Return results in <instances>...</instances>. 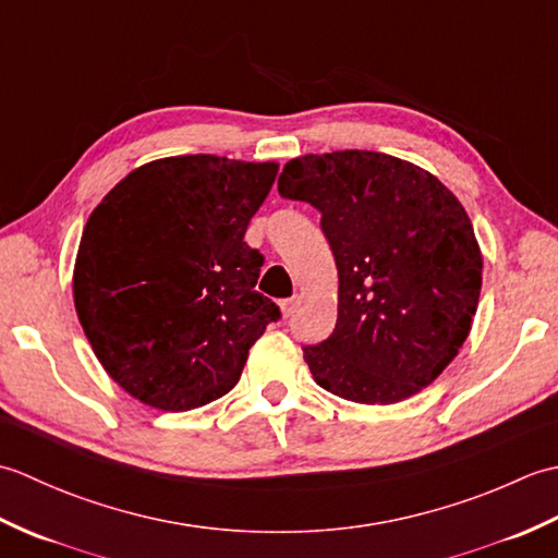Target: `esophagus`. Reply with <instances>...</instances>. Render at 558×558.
<instances>
[{"label":"esophagus","mask_w":558,"mask_h":558,"mask_svg":"<svg viewBox=\"0 0 558 558\" xmlns=\"http://www.w3.org/2000/svg\"><path fill=\"white\" fill-rule=\"evenodd\" d=\"M298 304H300V300L298 298H290V300H282L280 302V310H282V316H292L294 312H298Z\"/></svg>","instance_id":"esophagus-1"}]
</instances>
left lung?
Listing matches in <instances>:
<instances>
[{
  "mask_svg": "<svg viewBox=\"0 0 558 558\" xmlns=\"http://www.w3.org/2000/svg\"><path fill=\"white\" fill-rule=\"evenodd\" d=\"M278 192L322 213L338 266V322L304 348L314 381L364 405L420 393L470 336L482 252L456 194L374 150L290 160Z\"/></svg>",
  "mask_w": 558,
  "mask_h": 558,
  "instance_id": "1",
  "label": "left lung"
}]
</instances>
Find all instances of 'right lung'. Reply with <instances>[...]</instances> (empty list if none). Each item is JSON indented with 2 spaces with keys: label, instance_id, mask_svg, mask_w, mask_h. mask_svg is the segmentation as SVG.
Here are the masks:
<instances>
[{
  "label": "right lung",
  "instance_id": "right-lung-1",
  "mask_svg": "<svg viewBox=\"0 0 558 558\" xmlns=\"http://www.w3.org/2000/svg\"><path fill=\"white\" fill-rule=\"evenodd\" d=\"M278 162L174 156L141 165L83 228L74 304L102 369L144 405L184 412L236 386L280 310L244 242Z\"/></svg>",
  "mask_w": 558,
  "mask_h": 558
}]
</instances>
